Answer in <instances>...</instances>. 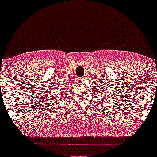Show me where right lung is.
<instances>
[{
	"label": "right lung",
	"mask_w": 157,
	"mask_h": 157,
	"mask_svg": "<svg viewBox=\"0 0 157 157\" xmlns=\"http://www.w3.org/2000/svg\"><path fill=\"white\" fill-rule=\"evenodd\" d=\"M63 94H62V96H63Z\"/></svg>",
	"instance_id": "right-lung-1"
}]
</instances>
